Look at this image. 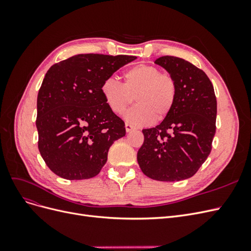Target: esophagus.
<instances>
[{
	"instance_id": "1",
	"label": "esophagus",
	"mask_w": 251,
	"mask_h": 251,
	"mask_svg": "<svg viewBox=\"0 0 251 251\" xmlns=\"http://www.w3.org/2000/svg\"><path fill=\"white\" fill-rule=\"evenodd\" d=\"M135 130V126L130 125V124H126V132H132Z\"/></svg>"
}]
</instances>
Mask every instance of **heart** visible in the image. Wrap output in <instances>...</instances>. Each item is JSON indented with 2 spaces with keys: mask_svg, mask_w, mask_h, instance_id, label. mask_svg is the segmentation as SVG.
<instances>
[{
  "mask_svg": "<svg viewBox=\"0 0 251 251\" xmlns=\"http://www.w3.org/2000/svg\"><path fill=\"white\" fill-rule=\"evenodd\" d=\"M105 104L115 114H123L133 101L137 105L125 114L126 123L134 126L161 121L172 112L177 97L176 81L153 65H137L124 74V83L107 78L100 88Z\"/></svg>",
  "mask_w": 251,
  "mask_h": 251,
  "instance_id": "heart-1",
  "label": "heart"
}]
</instances>
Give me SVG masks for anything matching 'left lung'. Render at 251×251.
Here are the masks:
<instances>
[{
  "mask_svg": "<svg viewBox=\"0 0 251 251\" xmlns=\"http://www.w3.org/2000/svg\"><path fill=\"white\" fill-rule=\"evenodd\" d=\"M176 81L177 97L168 117L142 130L137 153L142 173L157 181L193 177L206 160L216 133L217 100L211 81L199 68L176 56L155 60Z\"/></svg>",
  "mask_w": 251,
  "mask_h": 251,
  "instance_id": "left-lung-1",
  "label": "left lung"
}]
</instances>
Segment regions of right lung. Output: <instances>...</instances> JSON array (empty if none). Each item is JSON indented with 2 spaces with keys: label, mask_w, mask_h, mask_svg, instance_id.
I'll list each match as a JSON object with an SVG mask.
<instances>
[{
  "label": "right lung",
  "mask_w": 251,
  "mask_h": 251,
  "mask_svg": "<svg viewBox=\"0 0 251 251\" xmlns=\"http://www.w3.org/2000/svg\"><path fill=\"white\" fill-rule=\"evenodd\" d=\"M131 55L77 54L53 65L37 95L39 150L48 168L68 180L93 178L107 162L125 123L101 94L102 82L135 60Z\"/></svg>",
  "instance_id": "add662e5"
}]
</instances>
